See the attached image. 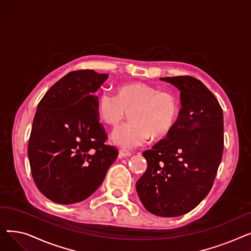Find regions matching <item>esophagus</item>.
Listing matches in <instances>:
<instances>
[{"label":"esophagus","instance_id":"esophagus-1","mask_svg":"<svg viewBox=\"0 0 251 251\" xmlns=\"http://www.w3.org/2000/svg\"><path fill=\"white\" fill-rule=\"evenodd\" d=\"M131 153L129 151H126V150H123V149H121L120 151H119V157H120V159H122V157H125V156H130Z\"/></svg>","mask_w":251,"mask_h":251}]
</instances>
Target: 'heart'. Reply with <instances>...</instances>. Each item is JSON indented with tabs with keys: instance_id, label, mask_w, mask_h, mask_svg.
Masks as SVG:
<instances>
[{
	"instance_id": "obj_1",
	"label": "heart",
	"mask_w": 251,
	"mask_h": 251,
	"mask_svg": "<svg viewBox=\"0 0 251 251\" xmlns=\"http://www.w3.org/2000/svg\"><path fill=\"white\" fill-rule=\"evenodd\" d=\"M180 109L175 92L142 82L119 85L117 95L100 92L97 100L100 118L110 126H117L130 111L131 121L116 128L112 134L113 141L124 149L140 147L151 136H167L178 121Z\"/></svg>"
}]
</instances>
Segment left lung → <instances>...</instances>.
<instances>
[{"mask_svg":"<svg viewBox=\"0 0 251 251\" xmlns=\"http://www.w3.org/2000/svg\"><path fill=\"white\" fill-rule=\"evenodd\" d=\"M161 80L180 90L182 108L172 131L143 151L148 169L136 190L150 213L168 218L189 213L212 189L224 150V117L218 100L199 79Z\"/></svg>","mask_w":251,"mask_h":251,"instance_id":"left-lung-1","label":"left lung"}]
</instances>
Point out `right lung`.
Segmentation results:
<instances>
[{
  "mask_svg": "<svg viewBox=\"0 0 251 251\" xmlns=\"http://www.w3.org/2000/svg\"><path fill=\"white\" fill-rule=\"evenodd\" d=\"M108 74L72 71L39 101L28 141V159L38 190L51 201L86 200L102 183L118 155L99 121L96 91Z\"/></svg>",
  "mask_w": 251,
  "mask_h": 251,
  "instance_id": "right-lung-1",
  "label": "right lung"
}]
</instances>
